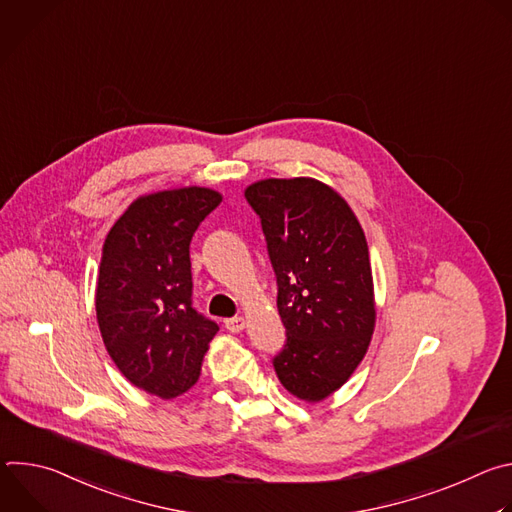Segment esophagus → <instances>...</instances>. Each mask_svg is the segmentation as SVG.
<instances>
[{
	"label": "esophagus",
	"mask_w": 512,
	"mask_h": 512,
	"mask_svg": "<svg viewBox=\"0 0 512 512\" xmlns=\"http://www.w3.org/2000/svg\"><path fill=\"white\" fill-rule=\"evenodd\" d=\"M225 326H227V330H231V332H243L245 326H247V322H245V318L237 316V318L225 320Z\"/></svg>",
	"instance_id": "34e87169"
}]
</instances>
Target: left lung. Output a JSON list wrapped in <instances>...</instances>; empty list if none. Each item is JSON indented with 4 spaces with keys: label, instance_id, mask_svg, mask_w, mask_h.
Here are the masks:
<instances>
[{
    "label": "left lung",
    "instance_id": "obj_1",
    "mask_svg": "<svg viewBox=\"0 0 512 512\" xmlns=\"http://www.w3.org/2000/svg\"><path fill=\"white\" fill-rule=\"evenodd\" d=\"M245 196L261 218L287 332L273 367L291 395L320 403L352 377L375 332L367 239L348 202L316 178L257 180Z\"/></svg>",
    "mask_w": 512,
    "mask_h": 512
}]
</instances>
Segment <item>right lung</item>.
Listing matches in <instances>:
<instances>
[{"label":"right lung","mask_w":512,"mask_h":512,"mask_svg":"<svg viewBox=\"0 0 512 512\" xmlns=\"http://www.w3.org/2000/svg\"><path fill=\"white\" fill-rule=\"evenodd\" d=\"M221 200L204 186L141 194L103 243L95 310L105 348L131 385L166 401L198 383L218 330L192 308L190 241Z\"/></svg>","instance_id":"add662e5"}]
</instances>
